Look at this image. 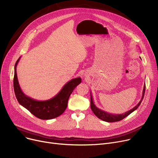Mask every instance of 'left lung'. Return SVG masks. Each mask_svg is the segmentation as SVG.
Segmentation results:
<instances>
[{"label": "left lung", "mask_w": 158, "mask_h": 158, "mask_svg": "<svg viewBox=\"0 0 158 158\" xmlns=\"http://www.w3.org/2000/svg\"><path fill=\"white\" fill-rule=\"evenodd\" d=\"M145 92V85H144V87H143L142 98H141V101L139 102V103L135 107H134L132 109L129 110L128 111H127L126 113H122V114H119L107 113V112H106V111H103L101 109L98 108V107L95 105V104L94 102V100H93V97L90 93V101H91L90 107H91V109H92L94 113L97 116V117L99 119H101V120H102L103 121H105V122H118V121L122 120L124 118H126V117H127L128 115H129L131 113H132L138 108L139 106L140 105L141 102H142V101H143V98L144 97Z\"/></svg>", "instance_id": "1"}]
</instances>
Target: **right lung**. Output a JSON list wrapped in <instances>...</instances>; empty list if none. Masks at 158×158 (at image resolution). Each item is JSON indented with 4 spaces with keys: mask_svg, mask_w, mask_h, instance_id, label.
Wrapping results in <instances>:
<instances>
[{
    "mask_svg": "<svg viewBox=\"0 0 158 158\" xmlns=\"http://www.w3.org/2000/svg\"><path fill=\"white\" fill-rule=\"evenodd\" d=\"M20 59V57L15 65L13 79L15 94L19 104L33 115L41 120H51L59 117L65 111L67 107L69 98L73 89L81 82V78L77 77L71 79L53 98L47 101H37L25 95L20 88L16 73V66Z\"/></svg>",
    "mask_w": 158,
    "mask_h": 158,
    "instance_id": "right-lung-1",
    "label": "right lung"
}]
</instances>
